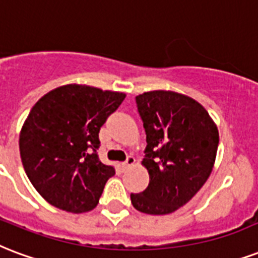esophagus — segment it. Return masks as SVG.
Segmentation results:
<instances>
[{"instance_id":"34e87169","label":"esophagus","mask_w":258,"mask_h":258,"mask_svg":"<svg viewBox=\"0 0 258 258\" xmlns=\"http://www.w3.org/2000/svg\"><path fill=\"white\" fill-rule=\"evenodd\" d=\"M134 164H135V158H134L133 155H128V157H127V160L121 164V166H123V169H127L130 168V166H133Z\"/></svg>"}]
</instances>
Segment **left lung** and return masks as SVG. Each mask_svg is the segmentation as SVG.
Here are the masks:
<instances>
[{
	"label": "left lung",
	"mask_w": 258,
	"mask_h": 258,
	"mask_svg": "<svg viewBox=\"0 0 258 258\" xmlns=\"http://www.w3.org/2000/svg\"><path fill=\"white\" fill-rule=\"evenodd\" d=\"M146 133L142 165L150 182L131 194L138 211L166 215L189 202L214 168L219 133L208 112L194 98L170 90L135 97Z\"/></svg>",
	"instance_id": "8db88e82"
}]
</instances>
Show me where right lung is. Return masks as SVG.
Listing matches in <instances>:
<instances>
[{"label":"right lung","mask_w":258,"mask_h":258,"mask_svg":"<svg viewBox=\"0 0 258 258\" xmlns=\"http://www.w3.org/2000/svg\"><path fill=\"white\" fill-rule=\"evenodd\" d=\"M124 93L69 84L44 94L20 133L21 162L35 189L51 206L81 214L93 210L113 166L98 158V133Z\"/></svg>","instance_id":"1"}]
</instances>
